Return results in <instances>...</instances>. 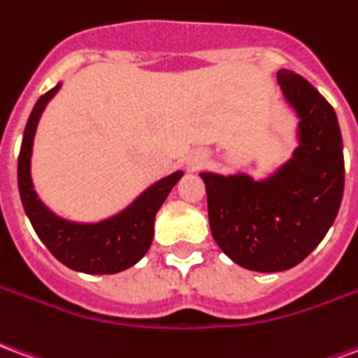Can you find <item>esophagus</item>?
Wrapping results in <instances>:
<instances>
[{
  "instance_id": "esophagus-1",
  "label": "esophagus",
  "mask_w": 358,
  "mask_h": 358,
  "mask_svg": "<svg viewBox=\"0 0 358 358\" xmlns=\"http://www.w3.org/2000/svg\"><path fill=\"white\" fill-rule=\"evenodd\" d=\"M201 164H203V157L197 155V157H194L192 161H189V169H199Z\"/></svg>"
}]
</instances>
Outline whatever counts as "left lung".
I'll list each match as a JSON object with an SVG mask.
<instances>
[{"label": "left lung", "instance_id": "left-lung-1", "mask_svg": "<svg viewBox=\"0 0 358 358\" xmlns=\"http://www.w3.org/2000/svg\"><path fill=\"white\" fill-rule=\"evenodd\" d=\"M276 78L299 118L292 159L263 180L199 174L213 238L234 263L255 272H282L307 259L338 217L345 186L334 107L301 74L282 69Z\"/></svg>", "mask_w": 358, "mask_h": 358}]
</instances>
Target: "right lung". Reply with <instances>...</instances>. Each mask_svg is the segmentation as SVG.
Listing matches in <instances>:
<instances>
[{
  "instance_id": "obj_1",
  "label": "right lung",
  "mask_w": 358,
  "mask_h": 358,
  "mask_svg": "<svg viewBox=\"0 0 358 358\" xmlns=\"http://www.w3.org/2000/svg\"><path fill=\"white\" fill-rule=\"evenodd\" d=\"M59 88L61 84L43 94L28 117L19 153L20 201L38 238L59 263L84 274H117L134 266L148 253L153 241L157 210L161 209L166 195L184 176V172L176 171L157 180L126 209L99 222H74L55 215L36 194L30 159L40 117Z\"/></svg>"
}]
</instances>
